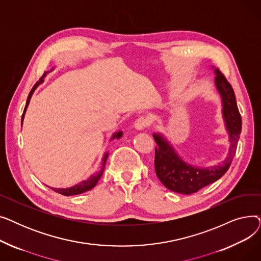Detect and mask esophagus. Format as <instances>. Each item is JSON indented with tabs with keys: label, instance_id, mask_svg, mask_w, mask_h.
Returning <instances> with one entry per match:
<instances>
[{
	"label": "esophagus",
	"instance_id": "34e87169",
	"mask_svg": "<svg viewBox=\"0 0 261 261\" xmlns=\"http://www.w3.org/2000/svg\"><path fill=\"white\" fill-rule=\"evenodd\" d=\"M149 125V119L146 116H140L134 121V127L138 130H144Z\"/></svg>",
	"mask_w": 261,
	"mask_h": 261
}]
</instances>
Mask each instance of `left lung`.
Here are the masks:
<instances>
[{
	"mask_svg": "<svg viewBox=\"0 0 261 261\" xmlns=\"http://www.w3.org/2000/svg\"><path fill=\"white\" fill-rule=\"evenodd\" d=\"M215 82L222 97L223 116L225 118L230 141L227 159L222 162V164L206 169H199L187 165L176 155L173 149L161 135L153 134L154 141L158 145V148H155L154 160L156 175L164 186L177 194L190 195L197 193L201 188L220 179L228 170L230 163L236 154L242 121L237 107L235 93L225 76L218 70H216Z\"/></svg>",
	"mask_w": 261,
	"mask_h": 261,
	"instance_id": "8db88e82",
	"label": "left lung"
}]
</instances>
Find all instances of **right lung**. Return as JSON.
<instances>
[{
  "label": "right lung",
  "mask_w": 261,
  "mask_h": 261,
  "mask_svg": "<svg viewBox=\"0 0 261 261\" xmlns=\"http://www.w3.org/2000/svg\"><path fill=\"white\" fill-rule=\"evenodd\" d=\"M43 76H44V75H43ZM42 81H43L42 79H41L40 81H37V82H36V85L33 87L32 91L30 92V94H29V97H27V100H26V106H25V108H24V111H23V114H22L21 122H23V118H24L25 111H26V109H27V106H29V103H30L31 97H32V95H33V93H34L35 89L38 87V85L40 84V82H42ZM121 134H122L121 132H117V133H115V134L113 135V138H112V139H119L120 136H121ZM107 159H108V153H106V154H105V158H103V165L106 164ZM102 171H103V167H102V169H101V171H100L99 173H97V174H95V175L91 176L88 181L82 182V183H80L79 185L73 186V187H71V188H66V189L51 188V189L55 191V193H58V194H60V195L67 196V197H68V196H74V195H79V194H82V193H86V191H88V190H90V189H92L93 187H95V186H96V184H97V182H98V181H99V179H100V176H101V174H102Z\"/></svg>",
  "instance_id": "right-lung-1"
}]
</instances>
